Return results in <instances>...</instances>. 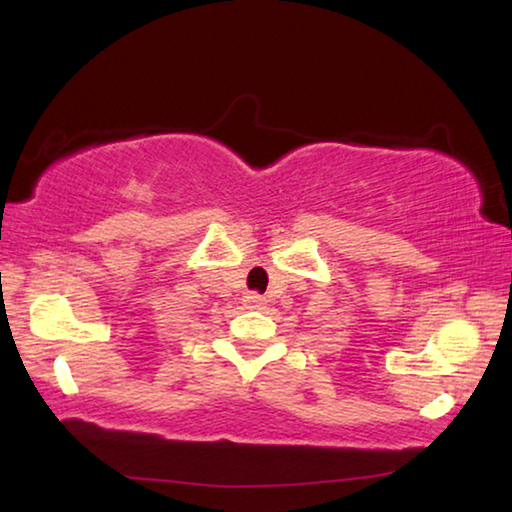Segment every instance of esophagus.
Segmentation results:
<instances>
[{
  "label": "esophagus",
  "mask_w": 512,
  "mask_h": 512,
  "mask_svg": "<svg viewBox=\"0 0 512 512\" xmlns=\"http://www.w3.org/2000/svg\"><path fill=\"white\" fill-rule=\"evenodd\" d=\"M244 305L248 307V309H259L264 305V300L257 296V293H248V296H244Z\"/></svg>",
  "instance_id": "esophagus-1"
}]
</instances>
